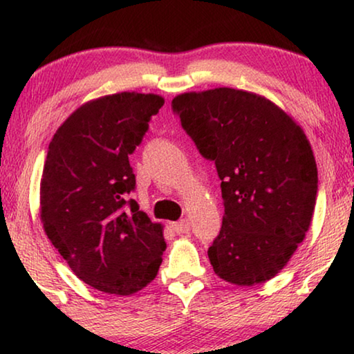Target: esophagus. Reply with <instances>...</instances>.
Wrapping results in <instances>:
<instances>
[{"label": "esophagus", "mask_w": 354, "mask_h": 354, "mask_svg": "<svg viewBox=\"0 0 354 354\" xmlns=\"http://www.w3.org/2000/svg\"><path fill=\"white\" fill-rule=\"evenodd\" d=\"M172 229L174 232H177V234H188V230H190V222L187 219L172 222Z\"/></svg>", "instance_id": "obj_1"}]
</instances>
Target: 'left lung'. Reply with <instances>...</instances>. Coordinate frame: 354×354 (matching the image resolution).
Segmentation results:
<instances>
[{"instance_id": "obj_1", "label": "left lung", "mask_w": 354, "mask_h": 354, "mask_svg": "<svg viewBox=\"0 0 354 354\" xmlns=\"http://www.w3.org/2000/svg\"><path fill=\"white\" fill-rule=\"evenodd\" d=\"M172 109L221 178L224 217L207 250L212 269L241 287L272 279L316 206L317 166L303 129L264 96L227 86L178 95Z\"/></svg>"}]
</instances>
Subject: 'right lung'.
Here are the masks:
<instances>
[{"instance_id": "add662e5", "label": "right lung", "mask_w": 354, "mask_h": 354, "mask_svg": "<svg viewBox=\"0 0 354 354\" xmlns=\"http://www.w3.org/2000/svg\"><path fill=\"white\" fill-rule=\"evenodd\" d=\"M162 104V96L135 91L91 100L62 122L48 147L43 229L72 272L100 292H138L162 263V225L129 200L135 188L129 154Z\"/></svg>"}]
</instances>
